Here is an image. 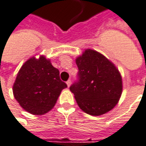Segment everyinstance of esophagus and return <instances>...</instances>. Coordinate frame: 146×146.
I'll use <instances>...</instances> for the list:
<instances>
[{"label": "esophagus", "instance_id": "esophagus-1", "mask_svg": "<svg viewBox=\"0 0 146 146\" xmlns=\"http://www.w3.org/2000/svg\"><path fill=\"white\" fill-rule=\"evenodd\" d=\"M66 84H67L68 87H70V85H71V80H68L67 81H66Z\"/></svg>", "mask_w": 146, "mask_h": 146}]
</instances>
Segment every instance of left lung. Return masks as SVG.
Returning a JSON list of instances; mask_svg holds the SVG:
<instances>
[{
	"label": "left lung",
	"instance_id": "left-lung-1",
	"mask_svg": "<svg viewBox=\"0 0 146 146\" xmlns=\"http://www.w3.org/2000/svg\"><path fill=\"white\" fill-rule=\"evenodd\" d=\"M78 80L70 86L79 107L89 115L107 113L118 103L122 93L119 70L106 56L87 49L76 59Z\"/></svg>",
	"mask_w": 146,
	"mask_h": 146
}]
</instances>
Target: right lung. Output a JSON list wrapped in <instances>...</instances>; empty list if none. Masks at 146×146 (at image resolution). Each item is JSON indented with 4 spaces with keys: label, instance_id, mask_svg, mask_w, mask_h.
I'll return each mask as SVG.
<instances>
[{
    "label": "right lung",
    "instance_id": "obj_1",
    "mask_svg": "<svg viewBox=\"0 0 146 146\" xmlns=\"http://www.w3.org/2000/svg\"><path fill=\"white\" fill-rule=\"evenodd\" d=\"M67 85L50 60L40 56L30 58L20 69L13 85V95L20 106L33 115H44L56 103Z\"/></svg>",
    "mask_w": 146,
    "mask_h": 146
}]
</instances>
